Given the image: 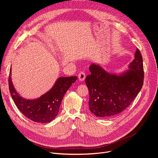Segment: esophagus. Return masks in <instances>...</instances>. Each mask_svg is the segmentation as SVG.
<instances>
[{
  "label": "esophagus",
  "instance_id": "1",
  "mask_svg": "<svg viewBox=\"0 0 158 158\" xmlns=\"http://www.w3.org/2000/svg\"><path fill=\"white\" fill-rule=\"evenodd\" d=\"M78 78L80 81H84L85 78V73L83 71H81L78 74Z\"/></svg>",
  "mask_w": 158,
  "mask_h": 158
}]
</instances>
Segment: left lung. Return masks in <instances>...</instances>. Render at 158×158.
Returning <instances> with one entry per match:
<instances>
[{"mask_svg":"<svg viewBox=\"0 0 158 158\" xmlns=\"http://www.w3.org/2000/svg\"><path fill=\"white\" fill-rule=\"evenodd\" d=\"M129 69L121 75L109 74L94 64L85 77L89 110L98 117L109 118L126 109L141 91L144 82L143 57L137 49Z\"/></svg>","mask_w":158,"mask_h":158,"instance_id":"obj_1","label":"left lung"}]
</instances>
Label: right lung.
<instances>
[{"mask_svg":"<svg viewBox=\"0 0 158 158\" xmlns=\"http://www.w3.org/2000/svg\"><path fill=\"white\" fill-rule=\"evenodd\" d=\"M9 76V91L14 103L26 118L37 123H47L57 116L64 94L76 81L77 76L59 77L52 89L40 98L27 100L21 98L15 91L12 84L10 74Z\"/></svg>","mask_w":158,"mask_h":158,"instance_id":"add662e5","label":"right lung"}]
</instances>
